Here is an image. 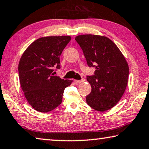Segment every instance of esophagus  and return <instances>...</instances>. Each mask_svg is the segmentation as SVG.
<instances>
[{
	"label": "esophagus",
	"instance_id": "1",
	"mask_svg": "<svg viewBox=\"0 0 149 149\" xmlns=\"http://www.w3.org/2000/svg\"><path fill=\"white\" fill-rule=\"evenodd\" d=\"M85 79H80V80H77V79H75V80H74L75 83L76 84H79V83H81L83 82V81H84Z\"/></svg>",
	"mask_w": 149,
	"mask_h": 149
}]
</instances>
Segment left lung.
I'll list each match as a JSON object with an SVG mask.
<instances>
[{"mask_svg":"<svg viewBox=\"0 0 149 149\" xmlns=\"http://www.w3.org/2000/svg\"><path fill=\"white\" fill-rule=\"evenodd\" d=\"M89 67H95L93 76H87L91 93L86 102L102 112L116 105L124 93L129 76V67L116 44L107 37L84 34L75 37Z\"/></svg>","mask_w":149,"mask_h":149,"instance_id":"obj_1","label":"left lung"}]
</instances>
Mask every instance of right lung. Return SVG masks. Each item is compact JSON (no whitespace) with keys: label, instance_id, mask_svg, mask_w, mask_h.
<instances>
[{"label":"right lung","instance_id":"right-lung-1","mask_svg":"<svg viewBox=\"0 0 149 149\" xmlns=\"http://www.w3.org/2000/svg\"><path fill=\"white\" fill-rule=\"evenodd\" d=\"M70 36L42 37L31 44L19 63V78L25 97L35 110L53 111L62 102L66 87L72 80L54 75L60 69L59 56L71 40Z\"/></svg>","mask_w":149,"mask_h":149}]
</instances>
